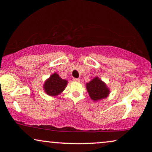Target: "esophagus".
<instances>
[{
    "label": "esophagus",
    "instance_id": "obj_1",
    "mask_svg": "<svg viewBox=\"0 0 152 152\" xmlns=\"http://www.w3.org/2000/svg\"><path fill=\"white\" fill-rule=\"evenodd\" d=\"M72 80L74 81V82H80V79L79 78H72Z\"/></svg>",
    "mask_w": 152,
    "mask_h": 152
}]
</instances>
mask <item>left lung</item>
I'll use <instances>...</instances> for the list:
<instances>
[{
    "label": "left lung",
    "instance_id": "left-lung-1",
    "mask_svg": "<svg viewBox=\"0 0 152 152\" xmlns=\"http://www.w3.org/2000/svg\"><path fill=\"white\" fill-rule=\"evenodd\" d=\"M86 88L91 98L94 101L106 98L109 93V88L98 77H95L87 83Z\"/></svg>",
    "mask_w": 152,
    "mask_h": 152
}]
</instances>
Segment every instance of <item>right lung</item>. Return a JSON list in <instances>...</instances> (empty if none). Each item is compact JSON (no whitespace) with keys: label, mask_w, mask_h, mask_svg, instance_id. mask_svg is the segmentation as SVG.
Returning a JSON list of instances; mask_svg holds the SVG:
<instances>
[{"label":"right lung","mask_w":152,"mask_h":152,"mask_svg":"<svg viewBox=\"0 0 152 152\" xmlns=\"http://www.w3.org/2000/svg\"><path fill=\"white\" fill-rule=\"evenodd\" d=\"M67 85V81L63 80L59 75L54 73L50 77L44 84V90L45 93L51 96H55L61 93Z\"/></svg>","instance_id":"right-lung-1"}]
</instances>
